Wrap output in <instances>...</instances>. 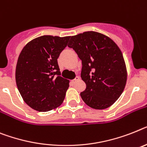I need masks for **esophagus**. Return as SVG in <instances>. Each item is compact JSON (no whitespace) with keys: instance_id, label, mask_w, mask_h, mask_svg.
<instances>
[{"instance_id":"1","label":"esophagus","mask_w":147,"mask_h":147,"mask_svg":"<svg viewBox=\"0 0 147 147\" xmlns=\"http://www.w3.org/2000/svg\"><path fill=\"white\" fill-rule=\"evenodd\" d=\"M79 77H78V76H77V77H76V78H75V79H73L72 80V81H71V84H75L76 82V81H79Z\"/></svg>"}]
</instances>
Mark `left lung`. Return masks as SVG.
Here are the masks:
<instances>
[{"mask_svg": "<svg viewBox=\"0 0 147 147\" xmlns=\"http://www.w3.org/2000/svg\"><path fill=\"white\" fill-rule=\"evenodd\" d=\"M68 46L82 62L81 77L86 84L81 98L90 108H108L123 93L127 71L123 54L108 36L95 31L71 36Z\"/></svg>", "mask_w": 147, "mask_h": 147, "instance_id": "obj_1", "label": "left lung"}]
</instances>
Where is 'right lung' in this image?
<instances>
[{
  "mask_svg": "<svg viewBox=\"0 0 147 147\" xmlns=\"http://www.w3.org/2000/svg\"><path fill=\"white\" fill-rule=\"evenodd\" d=\"M69 38L42 36L21 51L16 69L17 87L24 102L36 111H51L63 102L69 81L60 76L57 58Z\"/></svg>",
  "mask_w": 147,
  "mask_h": 147,
  "instance_id": "add662e5",
  "label": "right lung"
}]
</instances>
